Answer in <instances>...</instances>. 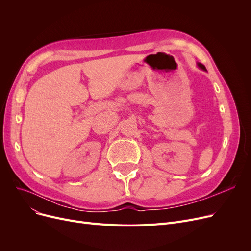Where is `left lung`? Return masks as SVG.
Instances as JSON below:
<instances>
[{
    "label": "left lung",
    "mask_w": 251,
    "mask_h": 251,
    "mask_svg": "<svg viewBox=\"0 0 251 251\" xmlns=\"http://www.w3.org/2000/svg\"><path fill=\"white\" fill-rule=\"evenodd\" d=\"M197 65H199V67H200V68H201L202 70H206V69H205V67H204V65H202V64H201V63H199Z\"/></svg>",
    "instance_id": "8db88e82"
}]
</instances>
